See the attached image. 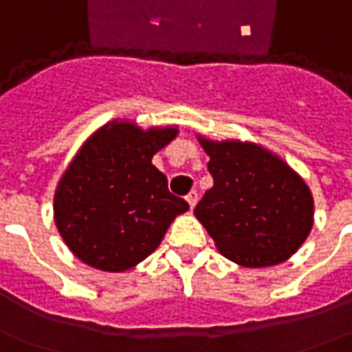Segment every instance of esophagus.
Returning a JSON list of instances; mask_svg holds the SVG:
<instances>
[{
	"mask_svg": "<svg viewBox=\"0 0 352 352\" xmlns=\"http://www.w3.org/2000/svg\"><path fill=\"white\" fill-rule=\"evenodd\" d=\"M186 201H188L190 210H194V206H196V201H198V192H196V190H190V192L186 194Z\"/></svg>",
	"mask_w": 352,
	"mask_h": 352,
	"instance_id": "1",
	"label": "esophagus"
}]
</instances>
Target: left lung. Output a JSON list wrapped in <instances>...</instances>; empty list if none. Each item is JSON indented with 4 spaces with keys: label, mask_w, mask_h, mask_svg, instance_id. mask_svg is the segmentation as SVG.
<instances>
[{
    "label": "left lung",
    "mask_w": 352,
    "mask_h": 352,
    "mask_svg": "<svg viewBox=\"0 0 352 352\" xmlns=\"http://www.w3.org/2000/svg\"><path fill=\"white\" fill-rule=\"evenodd\" d=\"M213 186L194 215L227 259L259 269L284 263L313 228L311 188L284 160L259 144L198 139Z\"/></svg>",
    "instance_id": "left-lung-1"
}]
</instances>
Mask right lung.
I'll list each match as a JSON object with an SVG mask.
<instances>
[{
  "label": "right lung",
  "instance_id": "right-lung-1",
  "mask_svg": "<svg viewBox=\"0 0 352 352\" xmlns=\"http://www.w3.org/2000/svg\"><path fill=\"white\" fill-rule=\"evenodd\" d=\"M175 137L173 125L141 129L114 120L83 142L53 201L56 228L80 261L107 272L131 269L188 210L152 166V156Z\"/></svg>",
  "mask_w": 352,
  "mask_h": 352
}]
</instances>
